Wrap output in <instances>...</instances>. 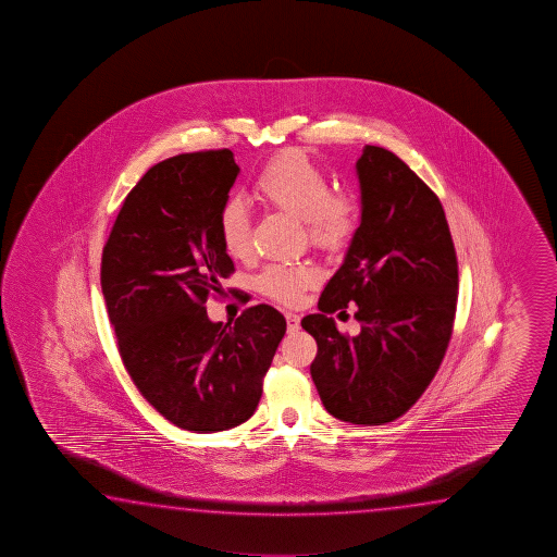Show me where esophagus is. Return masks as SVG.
Here are the masks:
<instances>
[{"label": "esophagus", "instance_id": "1", "mask_svg": "<svg viewBox=\"0 0 557 557\" xmlns=\"http://www.w3.org/2000/svg\"><path fill=\"white\" fill-rule=\"evenodd\" d=\"M286 327H288L290 333H296V331L300 330V315L288 311V313H286Z\"/></svg>", "mask_w": 557, "mask_h": 557}]
</instances>
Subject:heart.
Here are the masks:
<instances>
[{"label": "heart", "instance_id": "1", "mask_svg": "<svg viewBox=\"0 0 557 557\" xmlns=\"http://www.w3.org/2000/svg\"><path fill=\"white\" fill-rule=\"evenodd\" d=\"M255 195L267 207L304 220L311 244L321 249H341L357 224L355 198L345 190H330L327 175L304 151H283L269 161L255 183ZM218 230L227 255L234 259L251 255V220L239 200L222 207ZM318 281L313 264H271L259 276V286L276 302L296 304Z\"/></svg>", "mask_w": 557, "mask_h": 557}]
</instances>
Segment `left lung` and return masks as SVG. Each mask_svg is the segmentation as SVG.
I'll return each instance as SVG.
<instances>
[{
	"instance_id": "8db88e82",
	"label": "left lung",
	"mask_w": 557,
	"mask_h": 557,
	"mask_svg": "<svg viewBox=\"0 0 557 557\" xmlns=\"http://www.w3.org/2000/svg\"><path fill=\"white\" fill-rule=\"evenodd\" d=\"M360 224L320 313L302 320L318 343L310 372L321 404L352 424L396 421L416 406L453 335L458 261L443 205L396 153L364 146L357 161ZM358 304L361 333L329 318Z\"/></svg>"
}]
</instances>
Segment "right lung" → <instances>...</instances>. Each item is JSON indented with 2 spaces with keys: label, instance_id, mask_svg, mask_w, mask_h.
<instances>
[{
  "label": "right lung",
  "instance_id": "obj_1",
  "mask_svg": "<svg viewBox=\"0 0 557 557\" xmlns=\"http://www.w3.org/2000/svg\"><path fill=\"white\" fill-rule=\"evenodd\" d=\"M239 175L230 150L180 153L146 171L103 247L101 288L124 367L168 421L195 433L246 423L286 333L259 304L210 321V296L234 273L218 216Z\"/></svg>",
  "mask_w": 557,
  "mask_h": 557
}]
</instances>
